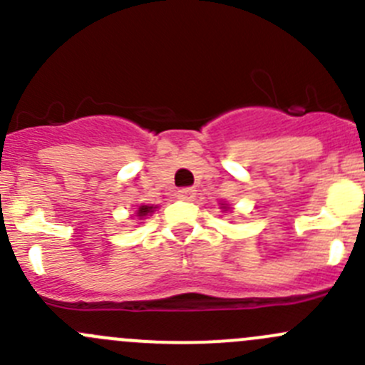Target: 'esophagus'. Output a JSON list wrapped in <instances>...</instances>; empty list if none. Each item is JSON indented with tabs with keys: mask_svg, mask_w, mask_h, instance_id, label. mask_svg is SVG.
Listing matches in <instances>:
<instances>
[{
	"mask_svg": "<svg viewBox=\"0 0 365 365\" xmlns=\"http://www.w3.org/2000/svg\"><path fill=\"white\" fill-rule=\"evenodd\" d=\"M194 192H196V190L190 189V187H185V189L178 190V197L183 201H190L194 200Z\"/></svg>",
	"mask_w": 365,
	"mask_h": 365,
	"instance_id": "1",
	"label": "esophagus"
}]
</instances>
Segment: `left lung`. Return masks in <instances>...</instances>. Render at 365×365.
Listing matches in <instances>:
<instances>
[{
  "mask_svg": "<svg viewBox=\"0 0 365 365\" xmlns=\"http://www.w3.org/2000/svg\"><path fill=\"white\" fill-rule=\"evenodd\" d=\"M220 205V210H222V212H231V206L226 203V201H222V203H219Z\"/></svg>",
  "mask_w": 365,
  "mask_h": 365,
  "instance_id": "obj_1",
  "label": "left lung"
}]
</instances>
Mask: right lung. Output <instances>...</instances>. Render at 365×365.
Masks as SVG:
<instances>
[{"mask_svg": "<svg viewBox=\"0 0 365 365\" xmlns=\"http://www.w3.org/2000/svg\"><path fill=\"white\" fill-rule=\"evenodd\" d=\"M155 208L157 206H153V205H141L138 210H135V217H138L139 220L146 219V217L152 215V213L155 212Z\"/></svg>", "mask_w": 365, "mask_h": 365, "instance_id": "obj_1", "label": "right lung"}]
</instances>
